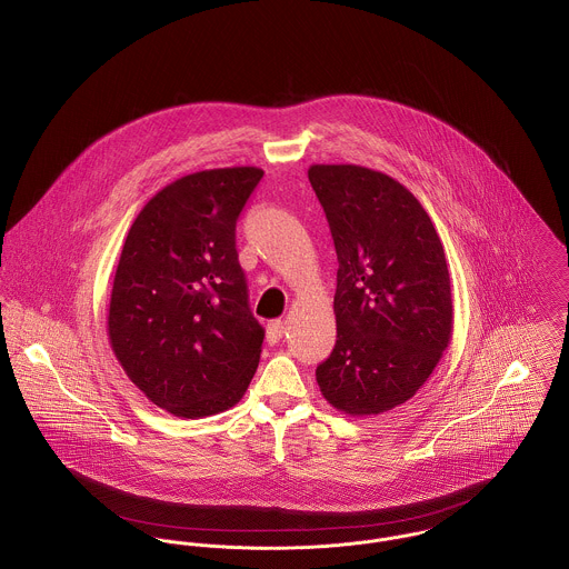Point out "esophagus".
I'll return each instance as SVG.
<instances>
[{"mask_svg":"<svg viewBox=\"0 0 569 569\" xmlns=\"http://www.w3.org/2000/svg\"><path fill=\"white\" fill-rule=\"evenodd\" d=\"M282 335H284V322L282 320H271L267 325V341L269 343H278L282 339Z\"/></svg>","mask_w":569,"mask_h":569,"instance_id":"1","label":"esophagus"}]
</instances>
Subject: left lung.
I'll return each instance as SVG.
<instances>
[{
    "instance_id": "obj_1",
    "label": "left lung",
    "mask_w": 569,
    "mask_h": 569,
    "mask_svg": "<svg viewBox=\"0 0 569 569\" xmlns=\"http://www.w3.org/2000/svg\"><path fill=\"white\" fill-rule=\"evenodd\" d=\"M309 181L337 251V343L316 379L330 406L379 416L409 401L453 335L442 241L403 183L357 163H313Z\"/></svg>"
}]
</instances>
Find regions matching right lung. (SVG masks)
<instances>
[{
  "label": "right lung",
  "instance_id": "right-lung-1",
  "mask_svg": "<svg viewBox=\"0 0 569 569\" xmlns=\"http://www.w3.org/2000/svg\"><path fill=\"white\" fill-rule=\"evenodd\" d=\"M256 166L186 174L136 217L116 267L107 335L131 383L179 418L243 399L264 330L247 305L237 219Z\"/></svg>",
  "mask_w": 569,
  "mask_h": 569
}]
</instances>
